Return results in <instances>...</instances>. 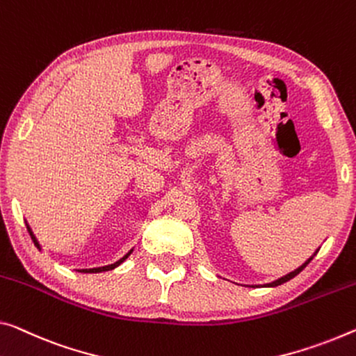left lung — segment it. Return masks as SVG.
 Masks as SVG:
<instances>
[{
  "label": "left lung",
  "mask_w": 356,
  "mask_h": 356,
  "mask_svg": "<svg viewBox=\"0 0 356 356\" xmlns=\"http://www.w3.org/2000/svg\"><path fill=\"white\" fill-rule=\"evenodd\" d=\"M312 259H314V256H312V258H309L307 261H305L302 266H300V267H298V269H296V270L289 272V273H288V275H285V277H282V278H278V280H275V282H272V283H267V285H266V286H278V285H282V283H285V282H288V280H291V278H294V277H296L299 272H302V270H304V267H305V266H307V264H309V262H310Z\"/></svg>",
  "instance_id": "1"
}]
</instances>
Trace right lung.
I'll use <instances>...</instances> for the list:
<instances>
[{
  "label": "right lung",
  "instance_id": "right-lung-1",
  "mask_svg": "<svg viewBox=\"0 0 356 356\" xmlns=\"http://www.w3.org/2000/svg\"><path fill=\"white\" fill-rule=\"evenodd\" d=\"M26 229H29V232H30V235H31L33 242H35V245H36V247H38V248H40V243H38V242H36V237H35V235H33V232H31V229H30L29 226H26ZM132 251H134V250H130V251H129V253L124 256V258H121V259H119L118 262H114V264H111V266H105V267H95V269H83V270H81V272H87V273H97V272H106V270H113V269H114V267H118L119 264H122V262H124L125 259H127V258H129V254H130V253H132Z\"/></svg>",
  "mask_w": 356,
  "mask_h": 356
}]
</instances>
